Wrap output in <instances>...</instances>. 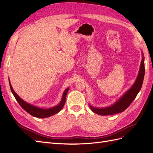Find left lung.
<instances>
[{
	"mask_svg": "<svg viewBox=\"0 0 153 153\" xmlns=\"http://www.w3.org/2000/svg\"><path fill=\"white\" fill-rule=\"evenodd\" d=\"M145 74V67H144V61L143 58L142 59L140 64V68L138 73V77L135 82V84L128 91L126 94L123 95L122 98L118 100L116 103L110 107L104 108H97L92 107L90 106L91 109L93 112L97 114L101 115H113L117 113L123 112L126 110L128 106L131 105L133 101L135 100L138 92L141 89V87L143 84V78H144Z\"/></svg>",
	"mask_w": 153,
	"mask_h": 153,
	"instance_id": "obj_1",
	"label": "left lung"
}]
</instances>
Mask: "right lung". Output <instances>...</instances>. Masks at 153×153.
I'll return each instance as SVG.
<instances>
[{
	"instance_id": "1",
	"label": "right lung",
	"mask_w": 153,
	"mask_h": 153,
	"mask_svg": "<svg viewBox=\"0 0 153 153\" xmlns=\"http://www.w3.org/2000/svg\"><path fill=\"white\" fill-rule=\"evenodd\" d=\"M9 83H10V86L12 93L14 95V96H15V98L16 100V101H18V103L20 104V105L27 112L30 114L31 115H32V116L36 117H38V118L48 117L52 116V115L58 113L59 111L63 108L64 104H65L66 94H67L68 91L69 90V88H68V89H66L65 91H64L63 96H62V99L61 102L57 106H55V107H53V108H48V109H43V108L36 107V106H35L31 105L29 103H26L25 101H24L23 100H22L13 89L10 80H9Z\"/></svg>"
}]
</instances>
